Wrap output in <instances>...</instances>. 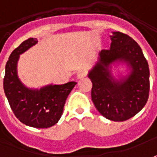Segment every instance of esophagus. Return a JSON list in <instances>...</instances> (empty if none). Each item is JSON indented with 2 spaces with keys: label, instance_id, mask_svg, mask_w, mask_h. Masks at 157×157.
Returning <instances> with one entry per match:
<instances>
[{
  "label": "esophagus",
  "instance_id": "1",
  "mask_svg": "<svg viewBox=\"0 0 157 157\" xmlns=\"http://www.w3.org/2000/svg\"><path fill=\"white\" fill-rule=\"evenodd\" d=\"M77 75V78L78 79H82L87 75V72H86L85 70H80L79 71H77V75Z\"/></svg>",
  "mask_w": 157,
  "mask_h": 157
}]
</instances>
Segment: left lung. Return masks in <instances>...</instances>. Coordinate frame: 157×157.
Wrapping results in <instances>:
<instances>
[{"label": "left lung", "instance_id": "1", "mask_svg": "<svg viewBox=\"0 0 157 157\" xmlns=\"http://www.w3.org/2000/svg\"><path fill=\"white\" fill-rule=\"evenodd\" d=\"M109 50H102L100 61L88 77L92 82V101L101 115L113 121H125L145 105L150 93L148 62L137 43L127 34L115 32ZM126 61L132 73L126 79L115 81L108 66L115 60Z\"/></svg>", "mask_w": 157, "mask_h": 157}]
</instances>
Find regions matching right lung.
<instances>
[{"label":"right lung","instance_id":"1","mask_svg":"<svg viewBox=\"0 0 157 157\" xmlns=\"http://www.w3.org/2000/svg\"><path fill=\"white\" fill-rule=\"evenodd\" d=\"M37 42L36 38H28L12 52L6 64L3 87L16 118L25 125L44 129L60 119L66 99L76 82L50 85L39 90L29 89L21 83L17 75L19 56Z\"/></svg>","mask_w":157,"mask_h":157}]
</instances>
